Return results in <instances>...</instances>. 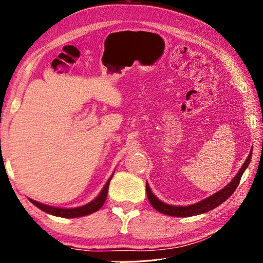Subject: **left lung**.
I'll list each match as a JSON object with an SVG mask.
<instances>
[{"mask_svg": "<svg viewBox=\"0 0 263 263\" xmlns=\"http://www.w3.org/2000/svg\"><path fill=\"white\" fill-rule=\"evenodd\" d=\"M251 157H252V151L250 153V155H248V157L245 160V163H243L241 168L239 170L237 176L233 178V180L230 182L228 186H225L222 191L217 192L216 194L211 195L210 197H208V199L199 202V203L186 205V206H176V205L166 204L164 203V202L159 201L157 197L153 194L149 185L146 183V195H148V200L150 202V204L153 205L156 210L159 211V213H162L164 215H168V216H174V217H190V216H195V215L206 213V211H210L215 208H217L218 205L222 204L224 201H227L229 197L233 194V192L237 190L239 182H240L242 173L245 172L248 164L251 162Z\"/></svg>", "mask_w": 263, "mask_h": 263, "instance_id": "8db88e82", "label": "left lung"}]
</instances>
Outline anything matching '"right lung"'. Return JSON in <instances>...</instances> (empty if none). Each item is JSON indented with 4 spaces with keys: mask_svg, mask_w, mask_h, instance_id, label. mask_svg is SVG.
<instances>
[{
    "mask_svg": "<svg viewBox=\"0 0 263 263\" xmlns=\"http://www.w3.org/2000/svg\"><path fill=\"white\" fill-rule=\"evenodd\" d=\"M112 177L108 179V181L106 182V185L104 186L103 191L100 192V194L97 196L93 201L90 202V203L85 204V205H83V206H78V208H72V209L54 208V206H49V205H46V204H43V203H39V202L33 201V200H31V199H29V200L35 206H38L39 209L45 211V213L50 214V215H54V216H58V217H63V218L82 217V216H86V215H90L92 213H95V211L99 210L101 206H103L104 202L106 200V197H107V191H108L109 181H110V179H112Z\"/></svg>",
    "mask_w": 263,
    "mask_h": 263,
    "instance_id": "1",
    "label": "right lung"
}]
</instances>
